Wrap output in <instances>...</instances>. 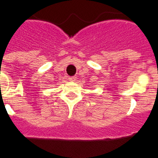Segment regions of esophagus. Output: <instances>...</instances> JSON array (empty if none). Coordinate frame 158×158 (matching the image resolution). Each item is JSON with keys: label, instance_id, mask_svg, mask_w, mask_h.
<instances>
[{"label": "esophagus", "instance_id": "34e87169", "mask_svg": "<svg viewBox=\"0 0 158 158\" xmlns=\"http://www.w3.org/2000/svg\"><path fill=\"white\" fill-rule=\"evenodd\" d=\"M76 77L75 76H71V77H69V81H72V82H74V81H76Z\"/></svg>", "mask_w": 158, "mask_h": 158}]
</instances>
